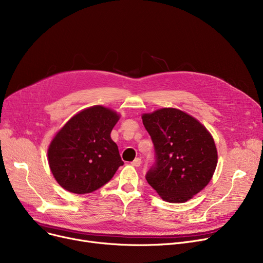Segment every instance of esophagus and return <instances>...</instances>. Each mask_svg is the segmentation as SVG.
Segmentation results:
<instances>
[{
	"mask_svg": "<svg viewBox=\"0 0 263 263\" xmlns=\"http://www.w3.org/2000/svg\"><path fill=\"white\" fill-rule=\"evenodd\" d=\"M132 165H133L134 167H140V165H141V158L137 157L134 161H132Z\"/></svg>",
	"mask_w": 263,
	"mask_h": 263,
	"instance_id": "1",
	"label": "esophagus"
}]
</instances>
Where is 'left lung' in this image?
<instances>
[{
    "label": "left lung",
    "mask_w": 263,
    "mask_h": 263,
    "mask_svg": "<svg viewBox=\"0 0 263 263\" xmlns=\"http://www.w3.org/2000/svg\"><path fill=\"white\" fill-rule=\"evenodd\" d=\"M142 122L156 153L147 183L167 202L189 201L213 178L218 160L213 137L203 124L177 108L143 114Z\"/></svg>",
    "instance_id": "left-lung-1"
}]
</instances>
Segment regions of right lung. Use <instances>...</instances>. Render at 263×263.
I'll use <instances>...</instances> for the list:
<instances>
[{
	"label": "right lung",
	"instance_id": "1",
	"mask_svg": "<svg viewBox=\"0 0 263 263\" xmlns=\"http://www.w3.org/2000/svg\"><path fill=\"white\" fill-rule=\"evenodd\" d=\"M121 116L96 105L71 117L48 146V162L55 181L67 192L83 195L105 185L124 162L111 130Z\"/></svg>",
	"mask_w": 263,
	"mask_h": 263
}]
</instances>
